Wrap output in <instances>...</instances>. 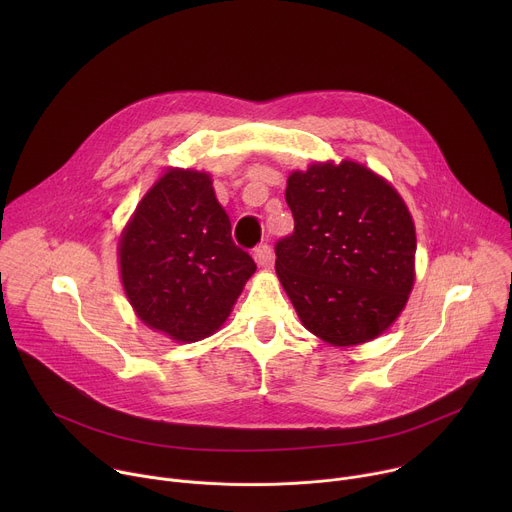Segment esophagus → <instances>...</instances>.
Segmentation results:
<instances>
[{
  "mask_svg": "<svg viewBox=\"0 0 512 512\" xmlns=\"http://www.w3.org/2000/svg\"><path fill=\"white\" fill-rule=\"evenodd\" d=\"M253 259L257 261V265L261 267H271L273 263V251L269 245H259L253 249Z\"/></svg>",
  "mask_w": 512,
  "mask_h": 512,
  "instance_id": "obj_1",
  "label": "esophagus"
}]
</instances>
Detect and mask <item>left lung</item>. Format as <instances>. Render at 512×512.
Instances as JSON below:
<instances>
[{
	"instance_id": "left-lung-1",
	"label": "left lung",
	"mask_w": 512,
	"mask_h": 512,
	"mask_svg": "<svg viewBox=\"0 0 512 512\" xmlns=\"http://www.w3.org/2000/svg\"><path fill=\"white\" fill-rule=\"evenodd\" d=\"M294 233L275 245V271L302 324L334 346L383 334L415 279V227L397 190L356 162L291 172Z\"/></svg>"
}]
</instances>
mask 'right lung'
I'll use <instances>...</instances> for the list:
<instances>
[{
    "label": "right lung",
    "instance_id": "1",
    "mask_svg": "<svg viewBox=\"0 0 512 512\" xmlns=\"http://www.w3.org/2000/svg\"><path fill=\"white\" fill-rule=\"evenodd\" d=\"M119 267L139 320L178 342L221 328L257 269L235 245L210 176L180 168L137 204L119 241Z\"/></svg>",
    "mask_w": 512,
    "mask_h": 512
}]
</instances>
